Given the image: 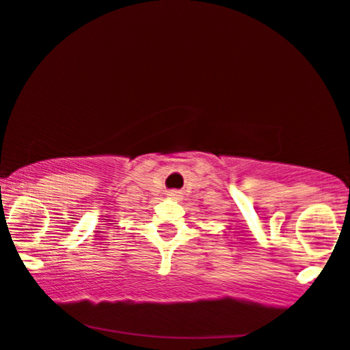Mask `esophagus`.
Returning <instances> with one entry per match:
<instances>
[{
    "mask_svg": "<svg viewBox=\"0 0 350 350\" xmlns=\"http://www.w3.org/2000/svg\"><path fill=\"white\" fill-rule=\"evenodd\" d=\"M167 196H170L171 199H179L180 192H178V191H170V192H167Z\"/></svg>",
    "mask_w": 350,
    "mask_h": 350,
    "instance_id": "obj_1",
    "label": "esophagus"
}]
</instances>
